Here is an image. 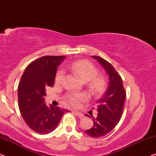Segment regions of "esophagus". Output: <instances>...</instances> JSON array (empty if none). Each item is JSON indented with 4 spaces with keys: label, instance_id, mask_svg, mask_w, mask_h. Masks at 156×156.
Returning a JSON list of instances; mask_svg holds the SVG:
<instances>
[{
    "label": "esophagus",
    "instance_id": "obj_1",
    "mask_svg": "<svg viewBox=\"0 0 156 156\" xmlns=\"http://www.w3.org/2000/svg\"><path fill=\"white\" fill-rule=\"evenodd\" d=\"M74 113L76 114V115L78 116L79 117H83V115L81 112H78V111H74Z\"/></svg>",
    "mask_w": 156,
    "mask_h": 156
}]
</instances>
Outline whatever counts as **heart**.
Wrapping results in <instances>:
<instances>
[{"label":"heart","mask_w":156,"mask_h":156,"mask_svg":"<svg viewBox=\"0 0 156 156\" xmlns=\"http://www.w3.org/2000/svg\"><path fill=\"white\" fill-rule=\"evenodd\" d=\"M67 68L78 76L84 83H88L89 88L94 95H100L104 91L106 86V80L102 76H98V70L93 63L86 60H79L71 64ZM65 71L63 69H59L56 74V83L60 84L64 78ZM67 100L73 107H78L80 103L86 100L85 93H70L66 96Z\"/></svg>","instance_id":"heart-1"}]
</instances>
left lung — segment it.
<instances>
[{
    "label": "left lung",
    "instance_id": "8db88e82",
    "mask_svg": "<svg viewBox=\"0 0 156 156\" xmlns=\"http://www.w3.org/2000/svg\"><path fill=\"white\" fill-rule=\"evenodd\" d=\"M99 61L109 75V85L104 95L96 102L98 117L94 118L93 126L85 131L86 134L93 138L104 136L110 132L119 123L124 110L126 99V90L122 79L113 66L109 62L98 56H92ZM87 117L91 118L88 115Z\"/></svg>",
    "mask_w": 156,
    "mask_h": 156
}]
</instances>
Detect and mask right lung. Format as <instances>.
I'll return each mask as SVG.
<instances>
[{"instance_id": "obj_1", "label": "right lung", "mask_w": 156, "mask_h": 156, "mask_svg": "<svg viewBox=\"0 0 156 156\" xmlns=\"http://www.w3.org/2000/svg\"><path fill=\"white\" fill-rule=\"evenodd\" d=\"M65 56H44L30 63L18 85V105L22 117L34 132L47 134L55 129L66 109L47 105L44 96L54 85L57 68ZM69 112V111H66Z\"/></svg>"}]
</instances>
